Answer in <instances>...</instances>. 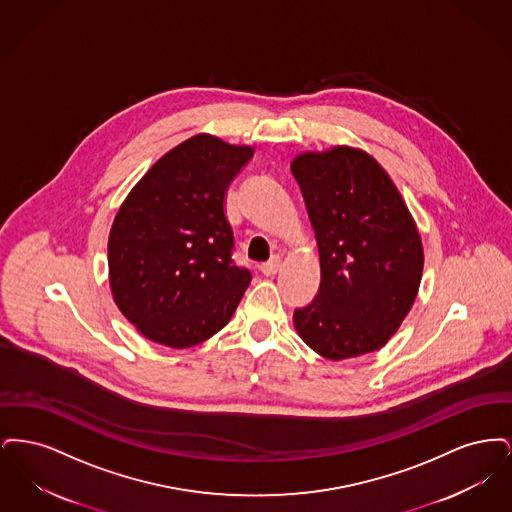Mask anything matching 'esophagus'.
Segmentation results:
<instances>
[{
	"mask_svg": "<svg viewBox=\"0 0 512 512\" xmlns=\"http://www.w3.org/2000/svg\"><path fill=\"white\" fill-rule=\"evenodd\" d=\"M259 270L265 274V276H274L278 270H280V257H272L268 263H263Z\"/></svg>",
	"mask_w": 512,
	"mask_h": 512,
	"instance_id": "1",
	"label": "esophagus"
}]
</instances>
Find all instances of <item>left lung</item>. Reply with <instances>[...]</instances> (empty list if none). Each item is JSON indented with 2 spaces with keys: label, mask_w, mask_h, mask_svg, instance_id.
Masks as SVG:
<instances>
[{
  "label": "left lung",
  "mask_w": 512,
  "mask_h": 512,
  "mask_svg": "<svg viewBox=\"0 0 512 512\" xmlns=\"http://www.w3.org/2000/svg\"><path fill=\"white\" fill-rule=\"evenodd\" d=\"M317 236L320 288L293 326L328 361L382 349L418 295L424 249L413 215L384 167L363 149L295 155Z\"/></svg>",
  "instance_id": "obj_1"
}]
</instances>
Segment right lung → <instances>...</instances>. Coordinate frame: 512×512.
Instances as JSON below:
<instances>
[{"label": "right lung", "mask_w": 512, "mask_h": 512, "mask_svg": "<svg viewBox=\"0 0 512 512\" xmlns=\"http://www.w3.org/2000/svg\"><path fill=\"white\" fill-rule=\"evenodd\" d=\"M255 147L195 134L122 201L107 242L113 301L147 340L186 349L234 315L251 282L232 261L224 199Z\"/></svg>", "instance_id": "add662e5"}]
</instances>
